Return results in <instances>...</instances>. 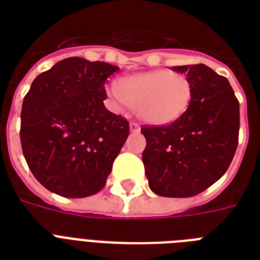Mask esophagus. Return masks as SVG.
<instances>
[{
    "mask_svg": "<svg viewBox=\"0 0 260 260\" xmlns=\"http://www.w3.org/2000/svg\"><path fill=\"white\" fill-rule=\"evenodd\" d=\"M129 131H131V134H139V132H140V125L136 124V122H131Z\"/></svg>",
    "mask_w": 260,
    "mask_h": 260,
    "instance_id": "34e87169",
    "label": "esophagus"
}]
</instances>
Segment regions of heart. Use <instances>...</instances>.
Returning a JSON list of instances; mask_svg holds the SVG:
<instances>
[{"label": "heart", "mask_w": 260, "mask_h": 260, "mask_svg": "<svg viewBox=\"0 0 260 260\" xmlns=\"http://www.w3.org/2000/svg\"><path fill=\"white\" fill-rule=\"evenodd\" d=\"M106 94L116 106H132L147 124L166 125L185 114L193 89L185 74L159 69L122 78L118 89L109 87Z\"/></svg>", "instance_id": "b5f03b06"}]
</instances>
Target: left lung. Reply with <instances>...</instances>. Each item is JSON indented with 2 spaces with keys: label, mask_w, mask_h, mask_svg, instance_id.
Segmentation results:
<instances>
[{
  "label": "left lung",
  "mask_w": 260,
  "mask_h": 260,
  "mask_svg": "<svg viewBox=\"0 0 260 260\" xmlns=\"http://www.w3.org/2000/svg\"><path fill=\"white\" fill-rule=\"evenodd\" d=\"M191 82V101L173 124L143 126L150 189L162 197L202 193L225 174L239 138V101L225 77L205 64L175 66Z\"/></svg>",
  "instance_id": "8db88e82"
}]
</instances>
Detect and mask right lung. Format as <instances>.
I'll return each mask as SVG.
<instances>
[{
  "mask_svg": "<svg viewBox=\"0 0 260 260\" xmlns=\"http://www.w3.org/2000/svg\"><path fill=\"white\" fill-rule=\"evenodd\" d=\"M118 70L105 62L63 59L38 75L21 109L22 154L46 189L83 198L105 186L129 125L106 109V78Z\"/></svg>",
  "mask_w": 260,
  "mask_h": 260,
  "instance_id": "right-lung-1",
  "label": "right lung"
}]
</instances>
